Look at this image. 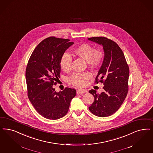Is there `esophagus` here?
<instances>
[{"instance_id": "1", "label": "esophagus", "mask_w": 153, "mask_h": 153, "mask_svg": "<svg viewBox=\"0 0 153 153\" xmlns=\"http://www.w3.org/2000/svg\"><path fill=\"white\" fill-rule=\"evenodd\" d=\"M87 90L86 89H79L77 90V94H81L82 93H86Z\"/></svg>"}]
</instances>
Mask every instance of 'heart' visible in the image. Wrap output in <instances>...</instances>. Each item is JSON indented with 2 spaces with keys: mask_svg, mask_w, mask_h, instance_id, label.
<instances>
[{
  "mask_svg": "<svg viewBox=\"0 0 153 153\" xmlns=\"http://www.w3.org/2000/svg\"><path fill=\"white\" fill-rule=\"evenodd\" d=\"M73 54L77 58H81L91 69L98 68L102 64L105 58V51L102 48H94V46L88 43H83L76 47L73 50ZM72 58L68 53H64L60 59L61 68L65 72H68L71 68ZM91 78V74L88 72L83 73L74 72L68 78L69 82L75 86H84Z\"/></svg>",
  "mask_w": 153,
  "mask_h": 153,
  "instance_id": "heart-1",
  "label": "heart"
}]
</instances>
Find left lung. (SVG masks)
<instances>
[{"label":"left lung","instance_id":"8db88e82","mask_svg":"<svg viewBox=\"0 0 153 153\" xmlns=\"http://www.w3.org/2000/svg\"><path fill=\"white\" fill-rule=\"evenodd\" d=\"M88 39L102 45L105 51L103 63L95 79V83L100 81L103 84V91L98 94L95 90H89L94 101L89 109L96 116H110L119 110L128 94L129 66L116 42L105 37H91Z\"/></svg>","mask_w":153,"mask_h":153}]
</instances>
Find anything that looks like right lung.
<instances>
[{"mask_svg": "<svg viewBox=\"0 0 153 153\" xmlns=\"http://www.w3.org/2000/svg\"><path fill=\"white\" fill-rule=\"evenodd\" d=\"M68 39L48 37L33 51L26 68L27 96L35 110L48 119L63 117L68 111L74 89L65 88L57 93L53 85L60 78V62L65 50L74 44Z\"/></svg>", "mask_w": 153, "mask_h": 153, "instance_id": "right-lung-1", "label": "right lung"}]
</instances>
